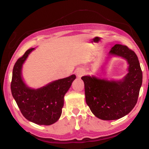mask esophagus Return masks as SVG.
I'll list each match as a JSON object with an SVG mask.
<instances>
[{
	"label": "esophagus",
	"mask_w": 149,
	"mask_h": 149,
	"mask_svg": "<svg viewBox=\"0 0 149 149\" xmlns=\"http://www.w3.org/2000/svg\"><path fill=\"white\" fill-rule=\"evenodd\" d=\"M76 74L78 78H81L83 74H84V70L83 69H78L76 71Z\"/></svg>",
	"instance_id": "1"
}]
</instances>
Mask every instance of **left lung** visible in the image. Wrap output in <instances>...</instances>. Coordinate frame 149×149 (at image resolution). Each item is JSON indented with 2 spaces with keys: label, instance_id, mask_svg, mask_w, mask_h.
<instances>
[{
  "label": "left lung",
  "instance_id": "8db88e82",
  "mask_svg": "<svg viewBox=\"0 0 149 149\" xmlns=\"http://www.w3.org/2000/svg\"><path fill=\"white\" fill-rule=\"evenodd\" d=\"M109 53L125 58L129 64V73L123 81H107L89 76L81 78L89 109L97 118L106 120L120 119L133 109L142 83V71L136 53L127 46L116 44Z\"/></svg>",
  "mask_w": 149,
  "mask_h": 149
}]
</instances>
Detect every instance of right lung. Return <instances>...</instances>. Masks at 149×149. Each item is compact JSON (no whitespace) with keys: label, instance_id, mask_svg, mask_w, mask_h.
<instances>
[{"label":"right lung","instance_id":"obj_1","mask_svg":"<svg viewBox=\"0 0 149 149\" xmlns=\"http://www.w3.org/2000/svg\"><path fill=\"white\" fill-rule=\"evenodd\" d=\"M31 48L19 58L13 68L10 84L12 94L25 118L38 125H51L56 122L61 114L64 96L76 78L74 74L55 81L43 88L32 89L24 83L21 76L22 65Z\"/></svg>","mask_w":149,"mask_h":149}]
</instances>
